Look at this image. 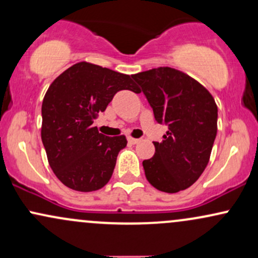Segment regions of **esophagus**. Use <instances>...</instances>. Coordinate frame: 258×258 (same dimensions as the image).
Here are the masks:
<instances>
[{
	"mask_svg": "<svg viewBox=\"0 0 258 258\" xmlns=\"http://www.w3.org/2000/svg\"><path fill=\"white\" fill-rule=\"evenodd\" d=\"M127 141L130 142V143L131 144H137L139 141H141V139H137V138H132V137H128L127 138Z\"/></svg>",
	"mask_w": 258,
	"mask_h": 258,
	"instance_id": "esophagus-1",
	"label": "esophagus"
}]
</instances>
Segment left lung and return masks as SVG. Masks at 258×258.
Wrapping results in <instances>:
<instances>
[{"label":"left lung","instance_id":"8db88e82","mask_svg":"<svg viewBox=\"0 0 258 258\" xmlns=\"http://www.w3.org/2000/svg\"><path fill=\"white\" fill-rule=\"evenodd\" d=\"M152 106L154 117L168 127L155 154L144 160L148 182L165 193L189 188L209 164L217 135V105L210 92L186 74L161 67L132 75Z\"/></svg>","mask_w":258,"mask_h":258}]
</instances>
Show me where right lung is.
Segmentation results:
<instances>
[{"mask_svg":"<svg viewBox=\"0 0 258 258\" xmlns=\"http://www.w3.org/2000/svg\"><path fill=\"white\" fill-rule=\"evenodd\" d=\"M122 90L141 92L132 76L86 61L65 70L47 90L41 138L49 166L68 188L98 190L111 178L126 137H106L92 123Z\"/></svg>","mask_w":258,"mask_h":258,"instance_id":"right-lung-1","label":"right lung"}]
</instances>
